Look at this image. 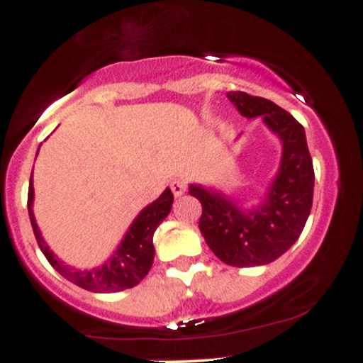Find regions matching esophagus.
I'll return each instance as SVG.
<instances>
[{
  "instance_id": "1",
  "label": "esophagus",
  "mask_w": 363,
  "mask_h": 363,
  "mask_svg": "<svg viewBox=\"0 0 363 363\" xmlns=\"http://www.w3.org/2000/svg\"><path fill=\"white\" fill-rule=\"evenodd\" d=\"M170 189H172L174 196L179 198V196H182L186 193V181L184 179H174V181L170 182Z\"/></svg>"
}]
</instances>
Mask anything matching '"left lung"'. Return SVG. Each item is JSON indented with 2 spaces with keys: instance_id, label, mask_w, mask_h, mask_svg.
<instances>
[{
  "instance_id": "obj_1",
  "label": "left lung",
  "mask_w": 363,
  "mask_h": 363,
  "mask_svg": "<svg viewBox=\"0 0 363 363\" xmlns=\"http://www.w3.org/2000/svg\"><path fill=\"white\" fill-rule=\"evenodd\" d=\"M227 97L244 118L262 119L280 138V169L252 208L239 206L222 191L201 184H191L189 194L201 203L199 230L218 259L235 268L269 264L297 242L311 213L314 167L306 131L272 101L245 91H228Z\"/></svg>"
}]
</instances>
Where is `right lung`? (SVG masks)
I'll use <instances>...</instances> for the list:
<instances>
[{"label": "right lung", "mask_w": 363, "mask_h": 363, "mask_svg": "<svg viewBox=\"0 0 363 363\" xmlns=\"http://www.w3.org/2000/svg\"><path fill=\"white\" fill-rule=\"evenodd\" d=\"M37 153H39V150H37ZM172 203L174 194L167 187L155 201L145 206L138 216L133 220L126 235L123 237L118 249L112 252L109 259L91 269H80L66 264L49 249L48 242L40 234L39 225L35 222L34 210H32V206H34L32 177L30 184H28V216H30L37 244H39L45 259L51 262L52 268L66 280L89 291H95V294H112V291L133 289L147 277L153 264V257H155L153 234H155L158 225L164 222L165 216L170 213Z\"/></svg>", "instance_id": "add662e5"}]
</instances>
